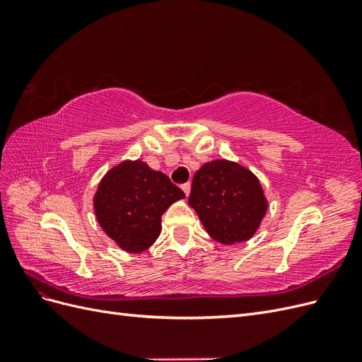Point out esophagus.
Segmentation results:
<instances>
[{
    "label": "esophagus",
    "instance_id": "34e87169",
    "mask_svg": "<svg viewBox=\"0 0 362 362\" xmlns=\"http://www.w3.org/2000/svg\"><path fill=\"white\" fill-rule=\"evenodd\" d=\"M190 187H192L190 182H185V184H182V185H181V189H182V192L185 193V196H189V194H190Z\"/></svg>",
    "mask_w": 362,
    "mask_h": 362
}]
</instances>
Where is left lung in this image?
I'll return each instance as SVG.
<instances>
[{"mask_svg":"<svg viewBox=\"0 0 362 362\" xmlns=\"http://www.w3.org/2000/svg\"><path fill=\"white\" fill-rule=\"evenodd\" d=\"M189 205L216 242L242 243L255 234L267 211L258 178L226 160L205 163L194 173Z\"/></svg>","mask_w":362,"mask_h":362,"instance_id":"1","label":"left lung"}]
</instances>
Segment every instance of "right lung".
Returning <instances> with one entry per match:
<instances>
[{
  "label": "right lung",
  "mask_w": 362,
  "mask_h": 362,
  "mask_svg": "<svg viewBox=\"0 0 362 362\" xmlns=\"http://www.w3.org/2000/svg\"><path fill=\"white\" fill-rule=\"evenodd\" d=\"M185 198L168 175L144 161H124L98 185L93 208L105 234L127 252L146 250L161 231V216Z\"/></svg>",
  "instance_id": "obj_1"
}]
</instances>
